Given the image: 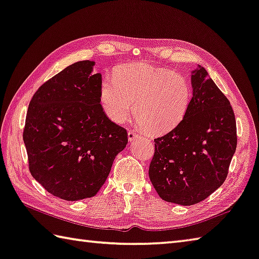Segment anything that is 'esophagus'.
<instances>
[{
  "instance_id": "1",
  "label": "esophagus",
  "mask_w": 259,
  "mask_h": 259,
  "mask_svg": "<svg viewBox=\"0 0 259 259\" xmlns=\"http://www.w3.org/2000/svg\"><path fill=\"white\" fill-rule=\"evenodd\" d=\"M137 138H139V135L138 134H136V133H134V131H129L128 133V139H129V142L131 143V142H134L135 139H137Z\"/></svg>"
}]
</instances>
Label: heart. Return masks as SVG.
Masks as SVG:
<instances>
[{"label":"heart","mask_w":259,"mask_h":259,"mask_svg":"<svg viewBox=\"0 0 259 259\" xmlns=\"http://www.w3.org/2000/svg\"><path fill=\"white\" fill-rule=\"evenodd\" d=\"M101 104L115 123L133 113L150 134H163L180 123L191 101L189 81L171 70L146 63L116 67L100 86ZM135 106H133V103Z\"/></svg>","instance_id":"obj_1"}]
</instances>
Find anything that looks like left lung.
I'll return each instance as SVG.
<instances>
[{
  "label": "left lung",
  "mask_w": 259,
  "mask_h": 259,
  "mask_svg": "<svg viewBox=\"0 0 259 259\" xmlns=\"http://www.w3.org/2000/svg\"><path fill=\"white\" fill-rule=\"evenodd\" d=\"M192 97L175 129L154 139L149 179L163 200L199 203L223 185L237 148L230 102L203 67L191 72Z\"/></svg>",
  "instance_id": "obj_1"
}]
</instances>
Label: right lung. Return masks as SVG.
<instances>
[{"label": "right lung", "instance_id": "obj_1", "mask_svg": "<svg viewBox=\"0 0 259 259\" xmlns=\"http://www.w3.org/2000/svg\"><path fill=\"white\" fill-rule=\"evenodd\" d=\"M94 61L69 65L38 88L29 103L23 143L31 176L50 194L74 201L95 196L128 134L101 105L102 74Z\"/></svg>", "mask_w": 259, "mask_h": 259}]
</instances>
